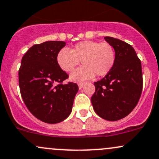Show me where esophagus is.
<instances>
[{
  "mask_svg": "<svg viewBox=\"0 0 159 159\" xmlns=\"http://www.w3.org/2000/svg\"><path fill=\"white\" fill-rule=\"evenodd\" d=\"M84 82H80L78 83V88H79V89H81V88H83V86H84Z\"/></svg>",
  "mask_w": 159,
  "mask_h": 159,
  "instance_id": "esophagus-1",
  "label": "esophagus"
}]
</instances>
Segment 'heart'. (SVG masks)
<instances>
[{
  "label": "heart",
  "instance_id": "b5f03b06",
  "mask_svg": "<svg viewBox=\"0 0 159 159\" xmlns=\"http://www.w3.org/2000/svg\"><path fill=\"white\" fill-rule=\"evenodd\" d=\"M83 66L73 71L70 81L81 82L93 78L96 74L102 77L107 75L116 61V52L108 43H99L92 40L80 42L72 49H60L56 56V63L62 71L71 72L79 64Z\"/></svg>",
  "mask_w": 159,
  "mask_h": 159
}]
</instances>
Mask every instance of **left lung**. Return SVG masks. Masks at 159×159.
<instances>
[{
  "mask_svg": "<svg viewBox=\"0 0 159 159\" xmlns=\"http://www.w3.org/2000/svg\"><path fill=\"white\" fill-rule=\"evenodd\" d=\"M104 39L114 48L116 61L104 78L94 82L95 93L91 103L98 116L109 121H116L129 114L141 96V61L128 43L110 36Z\"/></svg>",
  "mask_w": 159,
  "mask_h": 159,
  "instance_id": "obj_1",
  "label": "left lung"
}]
</instances>
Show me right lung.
<instances>
[{
  "label": "right lung",
  "mask_w": 159,
  "mask_h": 159,
  "mask_svg": "<svg viewBox=\"0 0 159 159\" xmlns=\"http://www.w3.org/2000/svg\"><path fill=\"white\" fill-rule=\"evenodd\" d=\"M63 41L34 45L25 53L19 70V85L26 107L37 119L54 124L63 121L72 110L78 87L59 84L68 75L56 63V56L66 46Z\"/></svg>",
  "instance_id": "obj_1"
}]
</instances>
